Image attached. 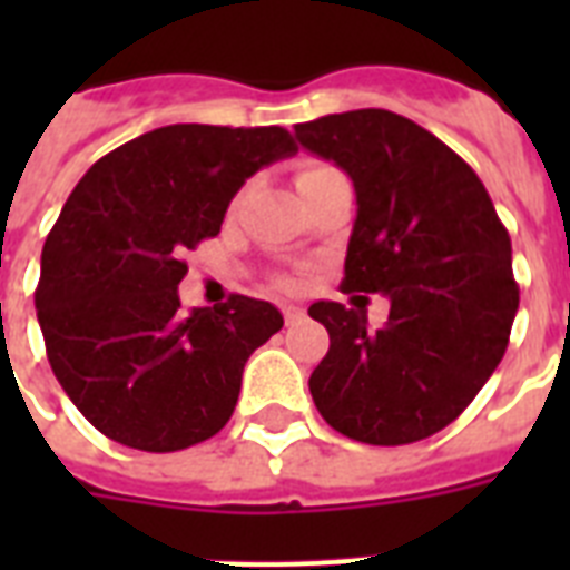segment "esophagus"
Masks as SVG:
<instances>
[{
    "label": "esophagus",
    "mask_w": 570,
    "mask_h": 570,
    "mask_svg": "<svg viewBox=\"0 0 570 570\" xmlns=\"http://www.w3.org/2000/svg\"><path fill=\"white\" fill-rule=\"evenodd\" d=\"M304 320V311L302 307H295V304H286L284 307V322L286 325H298Z\"/></svg>",
    "instance_id": "34e87169"
}]
</instances>
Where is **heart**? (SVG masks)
<instances>
[{"label":"heart","mask_w":570,"mask_h":570,"mask_svg":"<svg viewBox=\"0 0 570 570\" xmlns=\"http://www.w3.org/2000/svg\"><path fill=\"white\" fill-rule=\"evenodd\" d=\"M320 171H328V168H325V165H311V168H304V171L298 174V183L307 180V177H313V174H320Z\"/></svg>","instance_id":"obj_1"}]
</instances>
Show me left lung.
I'll list each match as a JSON object with an SVG mask.
<instances>
[{
	"mask_svg": "<svg viewBox=\"0 0 570 570\" xmlns=\"http://www.w3.org/2000/svg\"><path fill=\"white\" fill-rule=\"evenodd\" d=\"M295 138L355 183L343 293L390 298L379 331L366 328V311L311 304L331 337L311 375L313 402L352 441H423L503 361L518 313L512 239L476 171L396 111L325 115L298 124Z\"/></svg>",
	"mask_w": 570,
	"mask_h": 570,
	"instance_id": "1",
	"label": "left lung"
}]
</instances>
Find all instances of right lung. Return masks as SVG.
<instances>
[{"instance_id":"right-lung-1","label":"right lung","mask_w":570,"mask_h":570,"mask_svg":"<svg viewBox=\"0 0 570 570\" xmlns=\"http://www.w3.org/2000/svg\"><path fill=\"white\" fill-rule=\"evenodd\" d=\"M295 150L281 127L174 124L102 156L67 197L35 307L58 384L106 438L177 452L230 420L242 370L284 316L248 295L180 313L183 254L218 236L248 177Z\"/></svg>"}]
</instances>
